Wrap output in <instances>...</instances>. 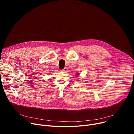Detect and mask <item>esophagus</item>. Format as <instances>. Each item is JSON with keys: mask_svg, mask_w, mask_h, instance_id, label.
Instances as JSON below:
<instances>
[{"mask_svg": "<svg viewBox=\"0 0 134 134\" xmlns=\"http://www.w3.org/2000/svg\"><path fill=\"white\" fill-rule=\"evenodd\" d=\"M67 68H66V67H65V68H63V69H62L61 70V71L62 72H67Z\"/></svg>", "mask_w": 134, "mask_h": 134, "instance_id": "esophagus-1", "label": "esophagus"}]
</instances>
